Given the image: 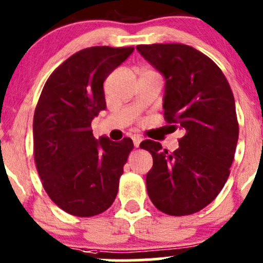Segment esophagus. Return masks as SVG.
Listing matches in <instances>:
<instances>
[{"instance_id": "esophagus-1", "label": "esophagus", "mask_w": 263, "mask_h": 263, "mask_svg": "<svg viewBox=\"0 0 263 263\" xmlns=\"http://www.w3.org/2000/svg\"><path fill=\"white\" fill-rule=\"evenodd\" d=\"M132 140H134L135 147H139L140 144H141V141H142V139L139 136V135H135V136L132 137Z\"/></svg>"}]
</instances>
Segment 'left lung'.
I'll return each instance as SVG.
<instances>
[{
    "instance_id": "1",
    "label": "left lung",
    "mask_w": 263,
    "mask_h": 263,
    "mask_svg": "<svg viewBox=\"0 0 263 263\" xmlns=\"http://www.w3.org/2000/svg\"><path fill=\"white\" fill-rule=\"evenodd\" d=\"M136 49L165 78L164 118L183 132L172 154L153 140L140 144L153 156L148 197L164 214H195L213 202L230 174L239 136L233 91L219 66L192 47L141 44Z\"/></svg>"
}]
</instances>
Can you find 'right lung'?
<instances>
[{"label": "right lung", "mask_w": 263, "mask_h": 263, "mask_svg": "<svg viewBox=\"0 0 263 263\" xmlns=\"http://www.w3.org/2000/svg\"><path fill=\"white\" fill-rule=\"evenodd\" d=\"M134 47H90L58 66L44 85L33 119L34 160L50 200L67 214L90 217L115 201L134 142L97 140L91 121L105 109L103 84Z\"/></svg>", "instance_id": "obj_1"}]
</instances>
